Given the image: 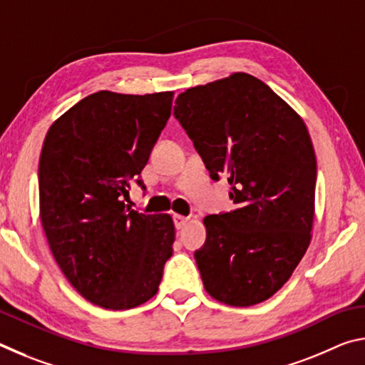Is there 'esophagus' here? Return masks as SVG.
Instances as JSON below:
<instances>
[{"mask_svg":"<svg viewBox=\"0 0 365 365\" xmlns=\"http://www.w3.org/2000/svg\"><path fill=\"white\" fill-rule=\"evenodd\" d=\"M188 222H190V217H185V215H178V214L174 215V224H175V228H178V230L187 225Z\"/></svg>","mask_w":365,"mask_h":365,"instance_id":"obj_1","label":"esophagus"}]
</instances>
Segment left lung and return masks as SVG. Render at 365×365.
<instances>
[{"mask_svg": "<svg viewBox=\"0 0 365 365\" xmlns=\"http://www.w3.org/2000/svg\"><path fill=\"white\" fill-rule=\"evenodd\" d=\"M174 114L237 209L205 217L195 252L202 285L250 307L289 280L312 238L317 160L301 115L262 80L235 72L185 90Z\"/></svg>", "mask_w": 365, "mask_h": 365, "instance_id": "8db88e82", "label": "left lung"}]
</instances>
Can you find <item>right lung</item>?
Instances as JSON below:
<instances>
[{
	"label": "right lung",
	"mask_w": 365,
	"mask_h": 365,
	"mask_svg": "<svg viewBox=\"0 0 365 365\" xmlns=\"http://www.w3.org/2000/svg\"><path fill=\"white\" fill-rule=\"evenodd\" d=\"M172 100L174 91H98L58 117L43 143L40 219L49 250L77 293L110 311L150 301L172 255L170 215L138 214L122 201Z\"/></svg>",
	"instance_id": "obj_1"
}]
</instances>
